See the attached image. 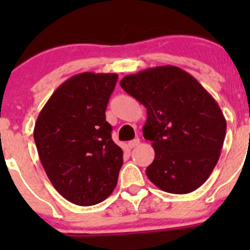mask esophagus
Listing matches in <instances>:
<instances>
[{"instance_id":"1","label":"esophagus","mask_w":250,"mask_h":250,"mask_svg":"<svg viewBox=\"0 0 250 250\" xmlns=\"http://www.w3.org/2000/svg\"><path fill=\"white\" fill-rule=\"evenodd\" d=\"M140 144V140L139 139H134V140H130L129 143H128V147L129 148H133L135 147V146H138Z\"/></svg>"}]
</instances>
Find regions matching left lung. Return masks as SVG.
<instances>
[{
    "label": "left lung",
    "mask_w": 250,
    "mask_h": 250,
    "mask_svg": "<svg viewBox=\"0 0 250 250\" xmlns=\"http://www.w3.org/2000/svg\"><path fill=\"white\" fill-rule=\"evenodd\" d=\"M120 84L147 111L143 134L155 150L146 168L151 183L175 195L197 190L215 168L226 135L215 99L195 77L172 65L127 75Z\"/></svg>",
    "instance_id": "8db88e82"
}]
</instances>
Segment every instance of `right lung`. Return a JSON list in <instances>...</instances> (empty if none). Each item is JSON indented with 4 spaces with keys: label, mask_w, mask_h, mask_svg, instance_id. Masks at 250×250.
<instances>
[{
    "label": "right lung",
    "mask_w": 250,
    "mask_h": 250,
    "mask_svg": "<svg viewBox=\"0 0 250 250\" xmlns=\"http://www.w3.org/2000/svg\"><path fill=\"white\" fill-rule=\"evenodd\" d=\"M117 74L82 72L65 81L35 123L34 139L55 190L77 206L106 200L117 185L123 151L111 139L105 110Z\"/></svg>",
    "instance_id": "obj_1"
}]
</instances>
